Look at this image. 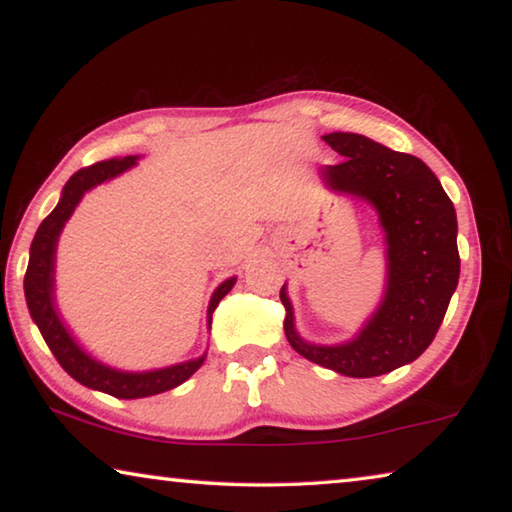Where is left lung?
I'll use <instances>...</instances> for the list:
<instances>
[{"label":"left lung","instance_id":"obj_1","mask_svg":"<svg viewBox=\"0 0 512 512\" xmlns=\"http://www.w3.org/2000/svg\"><path fill=\"white\" fill-rule=\"evenodd\" d=\"M323 140L343 155L339 164L325 169L327 187L370 203L379 216L386 289L350 341L318 345L298 334L284 284V334L302 357L339 375H386L418 359L443 323L461 273L456 210L440 180L415 155L391 151L357 133H329Z\"/></svg>","mask_w":512,"mask_h":512}]
</instances>
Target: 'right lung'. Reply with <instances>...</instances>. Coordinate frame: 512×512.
I'll use <instances>...</instances> for the list:
<instances>
[{
	"instance_id": "obj_1",
	"label": "right lung",
	"mask_w": 512,
	"mask_h": 512,
	"mask_svg": "<svg viewBox=\"0 0 512 512\" xmlns=\"http://www.w3.org/2000/svg\"><path fill=\"white\" fill-rule=\"evenodd\" d=\"M137 164V155H126V158H112L92 164L76 171L72 178L67 180L60 194V201L54 207L33 237V244L29 250V266L27 275H24V296H27L29 314L33 323L38 325L42 339L54 352L60 366L65 368L69 377H74L79 384L92 388V391L108 393L119 400H137V397H151L164 391H171L187 381L194 372L203 366L205 354L198 359H189L183 363H173L167 368H155L144 372H128L106 366L85 352L76 339L69 332L63 318L58 314L56 305V246L58 237L63 232L69 216L74 214L76 205L81 203L85 192H90L106 180L117 178L119 173L128 171ZM237 277L221 282L216 291L212 293L210 307H207V329L212 325V314L219 302L225 298L232 287H235Z\"/></svg>"
}]
</instances>
